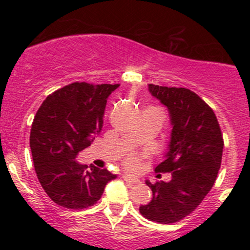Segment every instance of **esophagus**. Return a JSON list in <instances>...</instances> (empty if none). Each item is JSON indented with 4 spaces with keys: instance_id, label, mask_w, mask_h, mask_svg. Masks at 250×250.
<instances>
[{
    "instance_id": "esophagus-1",
    "label": "esophagus",
    "mask_w": 250,
    "mask_h": 250,
    "mask_svg": "<svg viewBox=\"0 0 250 250\" xmlns=\"http://www.w3.org/2000/svg\"><path fill=\"white\" fill-rule=\"evenodd\" d=\"M122 178H123V180L125 181V183L130 184V185H132V184H135V183H138V179L133 178V176L128 175V174H123V175H122Z\"/></svg>"
}]
</instances>
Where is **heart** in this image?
Here are the masks:
<instances>
[{"instance_id":"heart-1","label":"heart","mask_w":250,"mask_h":250,"mask_svg":"<svg viewBox=\"0 0 250 250\" xmlns=\"http://www.w3.org/2000/svg\"><path fill=\"white\" fill-rule=\"evenodd\" d=\"M139 163H140L139 157H138L137 155H134V153L129 155L125 160V166L127 168H129V169H135V168H137L138 166H139Z\"/></svg>"}]
</instances>
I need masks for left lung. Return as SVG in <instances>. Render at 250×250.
Returning <instances> with one entry per match:
<instances>
[{
  "label": "left lung",
  "mask_w": 250,
  "mask_h": 250,
  "mask_svg": "<svg viewBox=\"0 0 250 250\" xmlns=\"http://www.w3.org/2000/svg\"><path fill=\"white\" fill-rule=\"evenodd\" d=\"M148 89L169 110V151L155 170L170 173L172 180L146 181L153 197L139 211L155 223H178L190 215L213 188L221 166L223 133L213 109L192 90L155 84H148Z\"/></svg>",
  "instance_id": "8db88e82"
}]
</instances>
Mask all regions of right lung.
Here are the masks:
<instances>
[{
  "mask_svg": "<svg viewBox=\"0 0 250 250\" xmlns=\"http://www.w3.org/2000/svg\"><path fill=\"white\" fill-rule=\"evenodd\" d=\"M120 84L74 82L55 90L37 110L30 133L35 172L48 197L67 209L97 203L116 175L75 158L103 127L107 98Z\"/></svg>",
  "mask_w": 250,
  "mask_h": 250,
  "instance_id": "add662e5",
  "label": "right lung"
}]
</instances>
